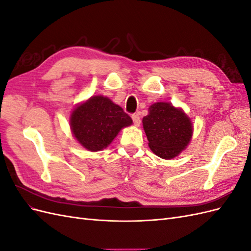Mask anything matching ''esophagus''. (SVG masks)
<instances>
[{"instance_id":"esophagus-1","label":"esophagus","mask_w":251,"mask_h":251,"mask_svg":"<svg viewBox=\"0 0 251 251\" xmlns=\"http://www.w3.org/2000/svg\"><path fill=\"white\" fill-rule=\"evenodd\" d=\"M132 119H133V123H134L135 126H140L141 120H140V117H139V114L138 113L137 114H133Z\"/></svg>"}]
</instances>
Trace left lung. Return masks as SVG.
Here are the masks:
<instances>
[{"mask_svg": "<svg viewBox=\"0 0 251 251\" xmlns=\"http://www.w3.org/2000/svg\"><path fill=\"white\" fill-rule=\"evenodd\" d=\"M142 125L150 149L162 159L180 155L191 142L194 133L193 123L186 113L166 101L151 104L148 115L142 118Z\"/></svg>", "mask_w": 251, "mask_h": 251, "instance_id": "1", "label": "left lung"}]
</instances>
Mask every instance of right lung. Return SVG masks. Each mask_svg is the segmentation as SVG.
Masks as SVG:
<instances>
[{
	"label": "right lung",
	"instance_id": "add662e5",
	"mask_svg": "<svg viewBox=\"0 0 251 251\" xmlns=\"http://www.w3.org/2000/svg\"><path fill=\"white\" fill-rule=\"evenodd\" d=\"M132 118L109 97L94 95L76 104L70 114V127L82 148L98 151L108 148Z\"/></svg>",
	"mask_w": 251,
	"mask_h": 251
}]
</instances>
